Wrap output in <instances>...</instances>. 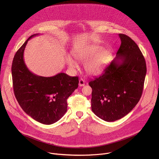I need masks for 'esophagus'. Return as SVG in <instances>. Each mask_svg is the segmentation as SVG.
Wrapping results in <instances>:
<instances>
[{
	"instance_id": "esophagus-1",
	"label": "esophagus",
	"mask_w": 159,
	"mask_h": 159,
	"mask_svg": "<svg viewBox=\"0 0 159 159\" xmlns=\"http://www.w3.org/2000/svg\"><path fill=\"white\" fill-rule=\"evenodd\" d=\"M79 85V86H80V87L84 86V85H85V81H84V79H80Z\"/></svg>"
}]
</instances>
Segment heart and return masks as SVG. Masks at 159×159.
I'll return each instance as SVG.
<instances>
[{
	"label": "heart",
	"instance_id": "obj_1",
	"mask_svg": "<svg viewBox=\"0 0 159 159\" xmlns=\"http://www.w3.org/2000/svg\"><path fill=\"white\" fill-rule=\"evenodd\" d=\"M74 55L79 61L88 60L85 64V69L90 75L100 74L112 58V54L109 50H103L102 47L98 45L90 47L82 51L77 52ZM66 61L72 70H75L78 67L77 61L70 56L66 57Z\"/></svg>",
	"mask_w": 159,
	"mask_h": 159
}]
</instances>
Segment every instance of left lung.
Wrapping results in <instances>:
<instances>
[{"mask_svg":"<svg viewBox=\"0 0 159 159\" xmlns=\"http://www.w3.org/2000/svg\"><path fill=\"white\" fill-rule=\"evenodd\" d=\"M119 36L121 43L116 58L101 76L89 83L93 89L92 111L108 122L125 116L137 104L147 73L145 58L138 45L126 34Z\"/></svg>","mask_w":159,"mask_h":159,"instance_id":"8db88e82","label":"left lung"}]
</instances>
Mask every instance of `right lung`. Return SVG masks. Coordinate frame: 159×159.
<instances>
[{
  "instance_id": "1",
  "label": "right lung",
  "mask_w": 159,
  "mask_h": 159,
  "mask_svg": "<svg viewBox=\"0 0 159 159\" xmlns=\"http://www.w3.org/2000/svg\"><path fill=\"white\" fill-rule=\"evenodd\" d=\"M31 35L16 53L12 64V77L16 98L23 111L44 125L58 121L67 111V99L78 87V77L65 73L45 77L29 70L24 51Z\"/></svg>"
}]
</instances>
